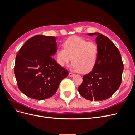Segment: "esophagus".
Returning a JSON list of instances; mask_svg holds the SVG:
<instances>
[{"label": "esophagus", "instance_id": "34e87169", "mask_svg": "<svg viewBox=\"0 0 135 135\" xmlns=\"http://www.w3.org/2000/svg\"><path fill=\"white\" fill-rule=\"evenodd\" d=\"M74 74H73V73H69V76H70V77H73V76H74Z\"/></svg>", "mask_w": 135, "mask_h": 135}]
</instances>
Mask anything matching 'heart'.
Returning <instances> with one entry per match:
<instances>
[{"label":"heart","mask_w":135,"mask_h":135,"mask_svg":"<svg viewBox=\"0 0 135 135\" xmlns=\"http://www.w3.org/2000/svg\"><path fill=\"white\" fill-rule=\"evenodd\" d=\"M64 48L56 52L57 62L60 66L69 64L72 59L74 70L81 73L90 72L95 68L99 57V47L97 44L79 36H74L65 40Z\"/></svg>","instance_id":"heart-1"}]
</instances>
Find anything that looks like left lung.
I'll list each match as a JSON object with an SVG mask.
<instances>
[{"mask_svg":"<svg viewBox=\"0 0 135 135\" xmlns=\"http://www.w3.org/2000/svg\"><path fill=\"white\" fill-rule=\"evenodd\" d=\"M88 35L97 36L99 57L92 71L83 76L78 90L87 100L103 101L111 97L120 87L124 66L119 50L108 37L98 32Z\"/></svg>","mask_w":135,"mask_h":135,"instance_id":"left-lung-1","label":"left lung"}]
</instances>
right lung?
<instances>
[{
    "label": "right lung",
    "instance_id": "right-lung-1",
    "mask_svg": "<svg viewBox=\"0 0 135 135\" xmlns=\"http://www.w3.org/2000/svg\"><path fill=\"white\" fill-rule=\"evenodd\" d=\"M56 38L38 35L28 39L16 57L14 72L19 89L32 99L52 96L69 72L53 56L57 50Z\"/></svg>",
    "mask_w": 135,
    "mask_h": 135
}]
</instances>
